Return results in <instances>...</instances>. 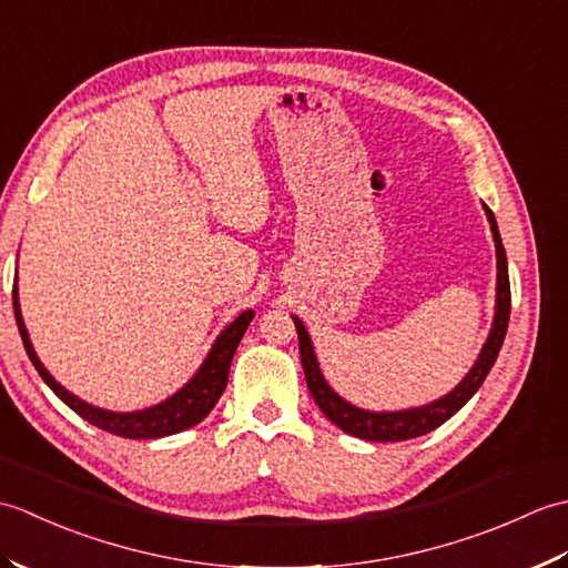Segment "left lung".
<instances>
[{
	"instance_id": "obj_1",
	"label": "left lung",
	"mask_w": 568,
	"mask_h": 568,
	"mask_svg": "<svg viewBox=\"0 0 568 568\" xmlns=\"http://www.w3.org/2000/svg\"><path fill=\"white\" fill-rule=\"evenodd\" d=\"M493 241H496V261H498V275H496V315H493V324L488 332V339L480 348L478 358L474 361V366L462 378V383L456 385L454 390L442 395L439 400H432L427 405L419 407H407V409H385V413H373V409L356 407L339 393H334L332 385L324 378V373L320 368V361L315 354V344L310 339V332L305 329V324L300 317L293 315L295 329H297V339H300V358H303V368H305V381L307 388L315 397L317 407L322 409L327 419H332L336 427L342 432L352 434V437L366 439V442H405V439H415L427 434L432 429H437L444 425L446 419L454 417L458 409H462L474 393L484 385L486 376L490 373L493 364L500 354V346L505 342V332H508V322H510V277H508V258H505V248L500 241L498 232V222L496 214L488 210V204H484Z\"/></svg>"
}]
</instances>
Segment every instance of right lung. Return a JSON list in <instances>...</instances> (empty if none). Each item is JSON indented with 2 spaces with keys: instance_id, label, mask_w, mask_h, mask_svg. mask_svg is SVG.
<instances>
[{
  "instance_id": "add662e5",
  "label": "right lung",
  "mask_w": 568,
  "mask_h": 568,
  "mask_svg": "<svg viewBox=\"0 0 568 568\" xmlns=\"http://www.w3.org/2000/svg\"><path fill=\"white\" fill-rule=\"evenodd\" d=\"M253 315H256V312L244 310L234 322L226 324V327L220 332V336L214 339L210 354L204 356L202 366L197 368L195 376H192L178 393H173L171 397H165V400L155 403L151 407L134 409V413H114V409H104V407L84 403L82 397L72 395L68 388H63V385H60L51 376V373L45 371V366L41 364V358L36 356V352H33V344L29 339L27 324H23L21 305H19V287L14 283L17 327H19V334H21L23 348H27L31 364H33L36 371H39V376L43 378V383L72 409V413H78L82 419H88L90 425L100 427V429L110 432V434H116V437H124V439L171 437V434L195 427L197 422L207 417L210 409L216 405V400H220L224 388H226L229 366H232L236 346L241 342V336H244V332L248 329Z\"/></svg>"
}]
</instances>
